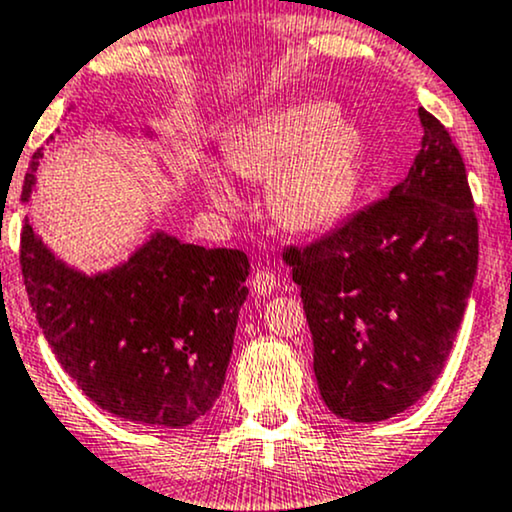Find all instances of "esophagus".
<instances>
[{"label": "esophagus", "instance_id": "obj_1", "mask_svg": "<svg viewBox=\"0 0 512 512\" xmlns=\"http://www.w3.org/2000/svg\"><path fill=\"white\" fill-rule=\"evenodd\" d=\"M278 285H280L278 278H275L271 268H261V271H256L254 278H251V290L261 297L273 295V292L278 290Z\"/></svg>", "mask_w": 512, "mask_h": 512}]
</instances>
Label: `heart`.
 <instances>
[{
	"mask_svg": "<svg viewBox=\"0 0 512 512\" xmlns=\"http://www.w3.org/2000/svg\"><path fill=\"white\" fill-rule=\"evenodd\" d=\"M229 171L266 181V205L287 232H321L346 215L360 188L363 137L319 103L263 113L222 142ZM198 179L210 203L232 210L234 188L215 164L200 162Z\"/></svg>",
	"mask_w": 512,
	"mask_h": 512,
	"instance_id": "obj_1",
	"label": "heart"
}]
</instances>
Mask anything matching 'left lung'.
<instances>
[{"instance_id": "obj_1", "label": "left lung", "mask_w": 512, "mask_h": 512, "mask_svg": "<svg viewBox=\"0 0 512 512\" xmlns=\"http://www.w3.org/2000/svg\"><path fill=\"white\" fill-rule=\"evenodd\" d=\"M418 116L409 176L324 239L283 251L321 399L355 423L387 421L433 387L476 278L479 225L462 154L438 118Z\"/></svg>"}]
</instances>
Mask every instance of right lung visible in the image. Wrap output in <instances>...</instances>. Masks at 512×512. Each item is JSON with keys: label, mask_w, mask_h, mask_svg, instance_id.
Returning <instances> with one entry per match:
<instances>
[{"label": "right lung", "mask_w": 512, "mask_h": 512, "mask_svg": "<svg viewBox=\"0 0 512 512\" xmlns=\"http://www.w3.org/2000/svg\"><path fill=\"white\" fill-rule=\"evenodd\" d=\"M38 159L43 147L28 166L24 203L36 186ZM21 273L57 363L103 411L183 428L212 409L249 295L244 251L154 232L128 261L86 275L57 258L26 217Z\"/></svg>", "instance_id": "add662e5"}]
</instances>
